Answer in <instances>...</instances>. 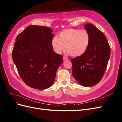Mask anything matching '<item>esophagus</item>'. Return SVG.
Masks as SVG:
<instances>
[{
	"label": "esophagus",
	"mask_w": 122,
	"mask_h": 122,
	"mask_svg": "<svg viewBox=\"0 0 122 122\" xmlns=\"http://www.w3.org/2000/svg\"><path fill=\"white\" fill-rule=\"evenodd\" d=\"M63 60H64V61H68V58H67V57H63Z\"/></svg>",
	"instance_id": "esophagus-1"
}]
</instances>
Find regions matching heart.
Segmentation results:
<instances>
[{
	"mask_svg": "<svg viewBox=\"0 0 122 122\" xmlns=\"http://www.w3.org/2000/svg\"><path fill=\"white\" fill-rule=\"evenodd\" d=\"M90 43V35L86 30L67 28L62 30L58 37L54 36L51 45L55 53L61 54L66 47L68 53L72 56L82 55Z\"/></svg>",
	"mask_w": 122,
	"mask_h": 122,
	"instance_id": "obj_1",
	"label": "heart"
}]
</instances>
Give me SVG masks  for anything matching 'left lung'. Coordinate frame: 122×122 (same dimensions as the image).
<instances>
[{
    "mask_svg": "<svg viewBox=\"0 0 122 122\" xmlns=\"http://www.w3.org/2000/svg\"><path fill=\"white\" fill-rule=\"evenodd\" d=\"M90 43L82 55L71 59L73 75L79 84L89 87L98 83L104 74L110 55L105 35L91 23L85 26Z\"/></svg>",
    "mask_w": 122,
    "mask_h": 122,
    "instance_id": "left-lung-1",
    "label": "left lung"
}]
</instances>
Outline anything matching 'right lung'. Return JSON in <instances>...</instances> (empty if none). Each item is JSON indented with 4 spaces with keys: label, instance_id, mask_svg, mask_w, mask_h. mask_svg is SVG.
<instances>
[{
    "label": "right lung",
    "instance_id": "1",
    "mask_svg": "<svg viewBox=\"0 0 122 122\" xmlns=\"http://www.w3.org/2000/svg\"><path fill=\"white\" fill-rule=\"evenodd\" d=\"M52 32L51 28L44 26L30 25L16 39L13 60L22 79L32 88L49 87L63 61L62 55L52 50Z\"/></svg>",
    "mask_w": 122,
    "mask_h": 122
}]
</instances>
